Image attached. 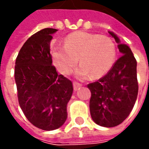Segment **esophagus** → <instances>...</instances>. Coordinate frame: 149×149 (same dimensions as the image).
<instances>
[{
    "label": "esophagus",
    "mask_w": 149,
    "mask_h": 149,
    "mask_svg": "<svg viewBox=\"0 0 149 149\" xmlns=\"http://www.w3.org/2000/svg\"><path fill=\"white\" fill-rule=\"evenodd\" d=\"M81 86H82V84H81V83H78V82H76V81L73 82V88H74L75 91H77V89H79Z\"/></svg>",
    "instance_id": "1"
}]
</instances>
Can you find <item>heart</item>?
Here are the masks:
<instances>
[{
	"instance_id": "heart-1",
	"label": "heart",
	"mask_w": 149,
	"mask_h": 149,
	"mask_svg": "<svg viewBox=\"0 0 149 149\" xmlns=\"http://www.w3.org/2000/svg\"><path fill=\"white\" fill-rule=\"evenodd\" d=\"M116 49L112 40L106 36L77 32L68 35L65 45L53 48L52 58L62 74H69L77 64L76 75L80 79L101 77L112 68Z\"/></svg>"
}]
</instances>
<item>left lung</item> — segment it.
Wrapping results in <instances>:
<instances>
[{
  "label": "left lung",
  "instance_id": "obj_1",
  "mask_svg": "<svg viewBox=\"0 0 149 149\" xmlns=\"http://www.w3.org/2000/svg\"><path fill=\"white\" fill-rule=\"evenodd\" d=\"M109 33L119 44L122 56L105 76L87 85L91 91V116L96 124L108 128L121 124L128 117L138 94L136 60L128 45L120 44L116 35Z\"/></svg>",
  "mask_w": 149,
  "mask_h": 149
}]
</instances>
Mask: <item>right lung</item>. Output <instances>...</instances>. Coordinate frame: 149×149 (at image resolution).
I'll list each match as a JSON object with an SVG mask.
<instances>
[{
    "label": "right lung",
    "mask_w": 149,
    "mask_h": 149,
    "mask_svg": "<svg viewBox=\"0 0 149 149\" xmlns=\"http://www.w3.org/2000/svg\"><path fill=\"white\" fill-rule=\"evenodd\" d=\"M57 31L46 28L25 41L15 63L18 102L28 120L37 128L51 131L67 119V104L72 83L59 75L52 65L50 42Z\"/></svg>",
    "instance_id": "obj_1"
}]
</instances>
